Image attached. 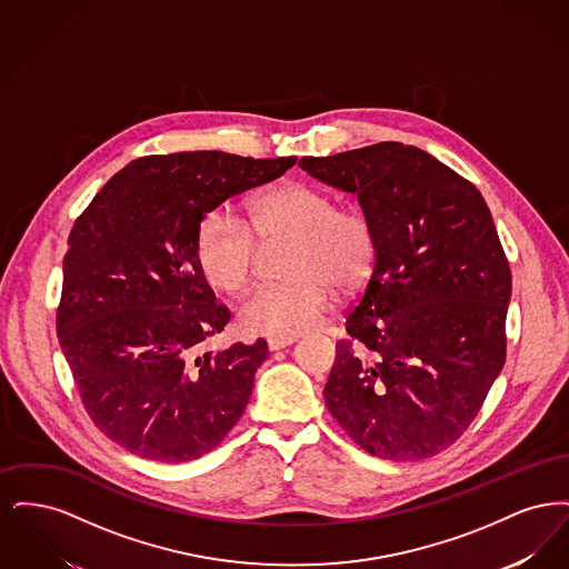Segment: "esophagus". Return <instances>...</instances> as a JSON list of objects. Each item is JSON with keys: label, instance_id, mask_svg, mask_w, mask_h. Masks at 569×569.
<instances>
[{"label": "esophagus", "instance_id": "34e87169", "mask_svg": "<svg viewBox=\"0 0 569 569\" xmlns=\"http://www.w3.org/2000/svg\"><path fill=\"white\" fill-rule=\"evenodd\" d=\"M295 341H297L295 337H269V339H267V346H269L271 352H277V350H283V348L292 346Z\"/></svg>", "mask_w": 569, "mask_h": 569}]
</instances>
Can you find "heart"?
Here are the masks:
<instances>
[{"mask_svg":"<svg viewBox=\"0 0 569 569\" xmlns=\"http://www.w3.org/2000/svg\"><path fill=\"white\" fill-rule=\"evenodd\" d=\"M295 234L283 274L288 279L260 286L243 298L239 325L249 335L295 337L318 325L330 305L332 288L352 292L371 274L378 234L360 204H335L328 191L286 181L249 202V219L232 209H216L200 221L196 260L204 279L221 292L247 286L258 243Z\"/></svg>","mask_w":569,"mask_h":569,"instance_id":"b5f03b06","label":"heart"}]
</instances>
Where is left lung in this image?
Instances as JSON below:
<instances>
[{
  "instance_id": "obj_1",
  "label": "left lung",
  "mask_w": 569,
  "mask_h": 569,
  "mask_svg": "<svg viewBox=\"0 0 569 569\" xmlns=\"http://www.w3.org/2000/svg\"><path fill=\"white\" fill-rule=\"evenodd\" d=\"M298 166L353 191L378 234L326 407L373 457H435L467 431L506 362L512 272L487 202L459 172L403 142Z\"/></svg>"
}]
</instances>
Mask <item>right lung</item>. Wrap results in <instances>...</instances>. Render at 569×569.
<instances>
[{"label":"right lung","mask_w":569,"mask_h":569,"mask_svg":"<svg viewBox=\"0 0 569 569\" xmlns=\"http://www.w3.org/2000/svg\"><path fill=\"white\" fill-rule=\"evenodd\" d=\"M297 158L223 151L144 156L77 217L63 256L57 337L93 425L142 459L188 462L243 416L264 339L202 352L230 309L196 260L200 221Z\"/></svg>","instance_id":"obj_1"}]
</instances>
